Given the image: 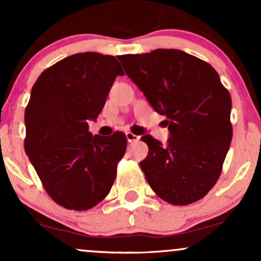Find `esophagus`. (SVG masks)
Wrapping results in <instances>:
<instances>
[{"instance_id": "34e87169", "label": "esophagus", "mask_w": 261, "mask_h": 261, "mask_svg": "<svg viewBox=\"0 0 261 261\" xmlns=\"http://www.w3.org/2000/svg\"><path fill=\"white\" fill-rule=\"evenodd\" d=\"M126 139H127V142H136V141L140 140V136H137V135H135L133 133H126Z\"/></svg>"}]
</instances>
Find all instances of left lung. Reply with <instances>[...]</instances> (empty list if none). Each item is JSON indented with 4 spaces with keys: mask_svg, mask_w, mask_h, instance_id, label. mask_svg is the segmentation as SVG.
Instances as JSON below:
<instances>
[{
    "mask_svg": "<svg viewBox=\"0 0 261 261\" xmlns=\"http://www.w3.org/2000/svg\"><path fill=\"white\" fill-rule=\"evenodd\" d=\"M125 72L154 112L166 115V146L141 137L148 154L140 166L164 201L189 205L214 188L232 141L229 92L211 65L176 49L121 55Z\"/></svg>",
    "mask_w": 261,
    "mask_h": 261,
    "instance_id": "1",
    "label": "left lung"
}]
</instances>
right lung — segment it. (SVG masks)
Masks as SVG:
<instances>
[{
    "label": "right lung",
    "instance_id": "add662e5",
    "mask_svg": "<svg viewBox=\"0 0 261 261\" xmlns=\"http://www.w3.org/2000/svg\"><path fill=\"white\" fill-rule=\"evenodd\" d=\"M122 68L112 55L74 54L43 71L25 108V153L49 196L62 207L86 211L109 194L125 134L88 131Z\"/></svg>",
    "mask_w": 261,
    "mask_h": 261
}]
</instances>
